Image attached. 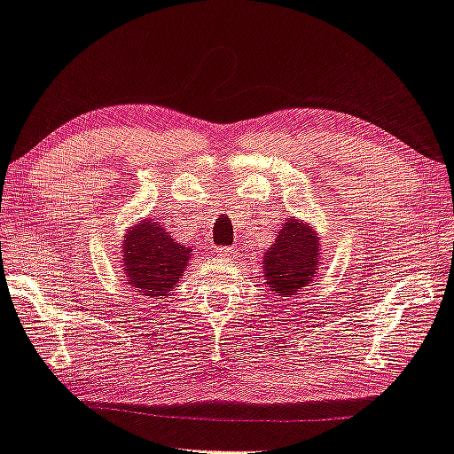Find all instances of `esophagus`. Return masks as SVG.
Instances as JSON below:
<instances>
[{"label": "esophagus", "mask_w": 454, "mask_h": 454, "mask_svg": "<svg viewBox=\"0 0 454 454\" xmlns=\"http://www.w3.org/2000/svg\"><path fill=\"white\" fill-rule=\"evenodd\" d=\"M217 255L221 260H227V257H233V249L231 247H217Z\"/></svg>", "instance_id": "34e87169"}]
</instances>
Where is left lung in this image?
I'll list each match as a JSON object with an SVG mask.
<instances>
[{
    "instance_id": "left-lung-1",
    "label": "left lung",
    "mask_w": 454,
    "mask_h": 454,
    "mask_svg": "<svg viewBox=\"0 0 454 454\" xmlns=\"http://www.w3.org/2000/svg\"><path fill=\"white\" fill-rule=\"evenodd\" d=\"M320 260L318 233L309 223L290 217L263 254V280L274 296L294 298L315 282Z\"/></svg>"
}]
</instances>
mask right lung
I'll return each instance as SVG.
<instances>
[{"label": "right lung", "instance_id": "1", "mask_svg": "<svg viewBox=\"0 0 454 454\" xmlns=\"http://www.w3.org/2000/svg\"><path fill=\"white\" fill-rule=\"evenodd\" d=\"M192 247L172 239L156 219H142L123 235L121 268L125 282L148 298H166L176 288L191 260Z\"/></svg>", "mask_w": 454, "mask_h": 454}]
</instances>
